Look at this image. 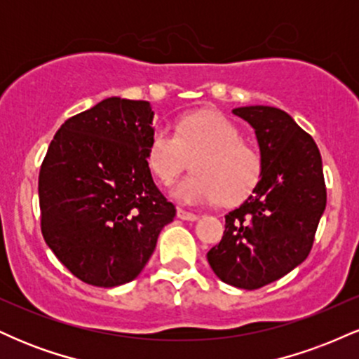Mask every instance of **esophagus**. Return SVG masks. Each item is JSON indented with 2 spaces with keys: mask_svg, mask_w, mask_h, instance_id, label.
<instances>
[{
  "mask_svg": "<svg viewBox=\"0 0 359 359\" xmlns=\"http://www.w3.org/2000/svg\"><path fill=\"white\" fill-rule=\"evenodd\" d=\"M177 217H179V219H182V221H196V219H199V216H197V214H194V212H189V211H185V209H177Z\"/></svg>",
  "mask_w": 359,
  "mask_h": 359,
  "instance_id": "obj_1",
  "label": "esophagus"
}]
</instances>
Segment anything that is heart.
Masks as SVG:
<instances>
[{
  "label": "heart",
  "instance_id": "heart-1",
  "mask_svg": "<svg viewBox=\"0 0 359 359\" xmlns=\"http://www.w3.org/2000/svg\"><path fill=\"white\" fill-rule=\"evenodd\" d=\"M196 156L194 175L175 185L172 196L182 204L240 203L255 191L262 177V158L243 143L233 121L212 111L187 114L177 131L155 126L147 145V163L163 185H170Z\"/></svg>",
  "mask_w": 359,
  "mask_h": 359
}]
</instances>
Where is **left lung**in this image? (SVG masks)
Wrapping results in <instances>:
<instances>
[{
  "mask_svg": "<svg viewBox=\"0 0 359 359\" xmlns=\"http://www.w3.org/2000/svg\"><path fill=\"white\" fill-rule=\"evenodd\" d=\"M233 113L253 126L262 177L248 199L226 214L222 240L208 251V262L224 283L255 290L309 257L327 196L319 148L290 114L271 106Z\"/></svg>",
  "mask_w": 359,
  "mask_h": 359,
  "instance_id": "1",
  "label": "left lung"
}]
</instances>
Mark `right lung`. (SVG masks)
Instances as JSON below:
<instances>
[{
    "label": "right lung",
    "mask_w": 359,
    "mask_h": 359,
    "mask_svg": "<svg viewBox=\"0 0 359 359\" xmlns=\"http://www.w3.org/2000/svg\"><path fill=\"white\" fill-rule=\"evenodd\" d=\"M151 131L150 102L108 97L59 128L40 167L43 240L89 285L137 278L174 221L147 163Z\"/></svg>",
    "instance_id": "right-lung-1"
}]
</instances>
